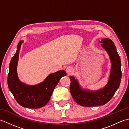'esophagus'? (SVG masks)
Here are the masks:
<instances>
[{"mask_svg":"<svg viewBox=\"0 0 129 129\" xmlns=\"http://www.w3.org/2000/svg\"><path fill=\"white\" fill-rule=\"evenodd\" d=\"M66 71H67V72L68 74H71L73 73V69L72 67H68L67 68Z\"/></svg>","mask_w":129,"mask_h":129,"instance_id":"1","label":"esophagus"}]
</instances>
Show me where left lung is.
Listing matches in <instances>:
<instances>
[{"instance_id":"8db88e82","label":"left lung","mask_w":129,"mask_h":129,"mask_svg":"<svg viewBox=\"0 0 129 129\" xmlns=\"http://www.w3.org/2000/svg\"><path fill=\"white\" fill-rule=\"evenodd\" d=\"M101 45L108 53L111 64L108 82L98 90H85L79 84L77 79L70 76V91L76 103L83 106L91 107L105 105L113 98L119 88L121 79V60L113 41L108 38L101 39Z\"/></svg>"}]
</instances>
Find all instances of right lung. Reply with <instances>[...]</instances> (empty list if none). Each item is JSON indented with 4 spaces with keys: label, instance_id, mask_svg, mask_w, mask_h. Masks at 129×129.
Here are the masks:
<instances>
[{
    "label": "right lung",
    "instance_id": "add662e5",
    "mask_svg": "<svg viewBox=\"0 0 129 129\" xmlns=\"http://www.w3.org/2000/svg\"><path fill=\"white\" fill-rule=\"evenodd\" d=\"M23 42V40L19 42L16 53L11 59L8 76V87L21 106L30 109L40 108L48 103L60 79L66 76L67 73L60 70L50 74L42 83L34 85L23 83L19 80L17 74L19 51Z\"/></svg>",
    "mask_w": 129,
    "mask_h": 129
}]
</instances>
